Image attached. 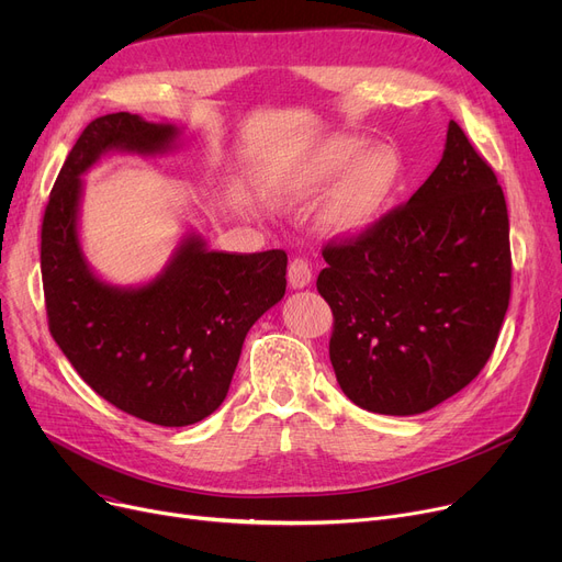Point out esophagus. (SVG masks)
Masks as SVG:
<instances>
[{
	"label": "esophagus",
	"mask_w": 562,
	"mask_h": 562,
	"mask_svg": "<svg viewBox=\"0 0 562 562\" xmlns=\"http://www.w3.org/2000/svg\"><path fill=\"white\" fill-rule=\"evenodd\" d=\"M312 282V266L305 259H293L289 263V286L305 289Z\"/></svg>",
	"instance_id": "1"
}]
</instances>
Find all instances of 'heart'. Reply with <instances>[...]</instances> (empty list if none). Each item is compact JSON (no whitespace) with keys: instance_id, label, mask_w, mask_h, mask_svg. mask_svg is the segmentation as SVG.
Returning <instances> with one entry per match:
<instances>
[{"instance_id":"heart-1","label":"heart","mask_w":562,"mask_h":562,"mask_svg":"<svg viewBox=\"0 0 562 562\" xmlns=\"http://www.w3.org/2000/svg\"><path fill=\"white\" fill-rule=\"evenodd\" d=\"M364 140L330 136L289 157L263 177V191L276 202L303 204L338 184L321 204L318 221L335 236H360L371 229L401 182V159L385 145L362 153Z\"/></svg>"}]
</instances>
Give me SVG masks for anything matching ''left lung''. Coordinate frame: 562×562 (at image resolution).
Segmentation results:
<instances>
[{"instance_id":"obj_1","label":"left lung","mask_w":562,"mask_h":562,"mask_svg":"<svg viewBox=\"0 0 562 562\" xmlns=\"http://www.w3.org/2000/svg\"><path fill=\"white\" fill-rule=\"evenodd\" d=\"M341 392L378 415L432 409L490 360L510 301V227L494 170L449 123L445 153L401 210L323 250Z\"/></svg>"}]
</instances>
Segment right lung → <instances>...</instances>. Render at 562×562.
Wrapping results in <instances>:
<instances>
[{
    "label": "right lung",
    "mask_w": 562,
    "mask_h": 562,
    "mask_svg": "<svg viewBox=\"0 0 562 562\" xmlns=\"http://www.w3.org/2000/svg\"><path fill=\"white\" fill-rule=\"evenodd\" d=\"M184 140L170 123L109 113L83 130L52 189L41 236L49 333L104 401L157 426L202 422L225 401L255 321L286 289L284 250L229 255L187 229L164 269L104 280L81 246L83 175L111 155L161 157Z\"/></svg>",
    "instance_id": "1"
}]
</instances>
